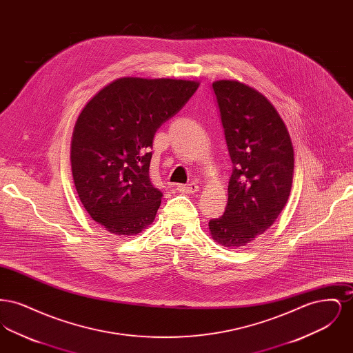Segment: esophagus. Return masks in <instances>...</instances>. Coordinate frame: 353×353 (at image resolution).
<instances>
[{
	"label": "esophagus",
	"mask_w": 353,
	"mask_h": 353,
	"mask_svg": "<svg viewBox=\"0 0 353 353\" xmlns=\"http://www.w3.org/2000/svg\"><path fill=\"white\" fill-rule=\"evenodd\" d=\"M177 190L180 193H192V194H194V193L199 192V186L196 184L177 185Z\"/></svg>",
	"instance_id": "obj_1"
}]
</instances>
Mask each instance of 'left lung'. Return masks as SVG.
<instances>
[{
  "mask_svg": "<svg viewBox=\"0 0 353 353\" xmlns=\"http://www.w3.org/2000/svg\"><path fill=\"white\" fill-rule=\"evenodd\" d=\"M233 163L228 205L209 221L212 238L225 248L246 246L283 210L292 185L294 147L285 121L259 91L238 81L213 83Z\"/></svg>",
  "mask_w": 353,
  "mask_h": 353,
  "instance_id": "obj_1",
  "label": "left lung"
}]
</instances>
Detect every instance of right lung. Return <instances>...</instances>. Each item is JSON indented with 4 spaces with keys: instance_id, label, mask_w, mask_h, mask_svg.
<instances>
[{
    "instance_id": "obj_1",
    "label": "right lung",
    "mask_w": 353,
    "mask_h": 353,
    "mask_svg": "<svg viewBox=\"0 0 353 353\" xmlns=\"http://www.w3.org/2000/svg\"><path fill=\"white\" fill-rule=\"evenodd\" d=\"M199 85L119 78L81 111L70 145L72 179L84 209L108 233L136 235L153 222L163 197L150 180L153 137Z\"/></svg>"
}]
</instances>
